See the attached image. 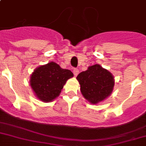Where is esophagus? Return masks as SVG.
<instances>
[{"label":"esophagus","instance_id":"esophagus-1","mask_svg":"<svg viewBox=\"0 0 146 146\" xmlns=\"http://www.w3.org/2000/svg\"><path fill=\"white\" fill-rule=\"evenodd\" d=\"M73 73H74V76H77L79 73V70H78V68H74V70H73Z\"/></svg>","mask_w":146,"mask_h":146}]
</instances>
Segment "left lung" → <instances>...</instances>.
<instances>
[{
  "mask_svg": "<svg viewBox=\"0 0 146 146\" xmlns=\"http://www.w3.org/2000/svg\"><path fill=\"white\" fill-rule=\"evenodd\" d=\"M80 85V92L88 102L97 104L111 94L114 86V76L108 70L95 64L77 77Z\"/></svg>",
  "mask_w": 146,
  "mask_h": 146,
  "instance_id": "left-lung-1",
  "label": "left lung"
}]
</instances>
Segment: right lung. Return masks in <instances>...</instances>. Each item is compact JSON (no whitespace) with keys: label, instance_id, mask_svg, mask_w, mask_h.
I'll use <instances>...</instances> for the list:
<instances>
[{"label":"right lung","instance_id":"obj_1","mask_svg":"<svg viewBox=\"0 0 146 146\" xmlns=\"http://www.w3.org/2000/svg\"><path fill=\"white\" fill-rule=\"evenodd\" d=\"M73 76L70 70L50 62L34 71L31 75L30 86L38 99L48 103L59 96L67 80Z\"/></svg>","mask_w":146,"mask_h":146}]
</instances>
